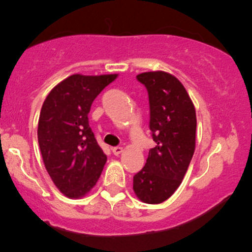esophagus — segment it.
<instances>
[{
  "label": "esophagus",
  "mask_w": 252,
  "mask_h": 252,
  "mask_svg": "<svg viewBox=\"0 0 252 252\" xmlns=\"http://www.w3.org/2000/svg\"><path fill=\"white\" fill-rule=\"evenodd\" d=\"M112 153H114V154L116 156H118V155L122 154V153H123V148H122V147H114V148H112Z\"/></svg>",
  "instance_id": "esophagus-1"
}]
</instances>
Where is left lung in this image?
Returning a JSON list of instances; mask_svg holds the SVG:
<instances>
[{"instance_id":"obj_1","label":"left lung","mask_w":252,"mask_h":252,"mask_svg":"<svg viewBox=\"0 0 252 252\" xmlns=\"http://www.w3.org/2000/svg\"><path fill=\"white\" fill-rule=\"evenodd\" d=\"M137 80L149 96V129L156 146L144 167L134 176L136 196L161 204L173 195L186 174L195 149V108L186 89L173 74L144 72Z\"/></svg>"}]
</instances>
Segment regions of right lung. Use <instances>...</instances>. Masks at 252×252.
Returning <instances> with one entry per match:
<instances>
[{
  "instance_id": "1",
  "label": "right lung",
  "mask_w": 252,
  "mask_h": 252,
  "mask_svg": "<svg viewBox=\"0 0 252 252\" xmlns=\"http://www.w3.org/2000/svg\"><path fill=\"white\" fill-rule=\"evenodd\" d=\"M118 74H72L46 97L37 141L46 170L67 198H82L99 179L106 155L89 126L91 104Z\"/></svg>"
}]
</instances>
